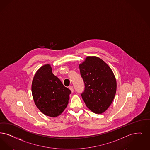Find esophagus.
<instances>
[{"mask_svg": "<svg viewBox=\"0 0 150 150\" xmlns=\"http://www.w3.org/2000/svg\"><path fill=\"white\" fill-rule=\"evenodd\" d=\"M69 88L70 89V90L71 91L72 93L74 92V89H73V87L72 86H69Z\"/></svg>", "mask_w": 150, "mask_h": 150, "instance_id": "esophagus-1", "label": "esophagus"}]
</instances>
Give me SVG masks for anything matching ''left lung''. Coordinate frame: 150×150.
Instances as JSON below:
<instances>
[{
  "label": "left lung",
  "mask_w": 150,
  "mask_h": 150,
  "mask_svg": "<svg viewBox=\"0 0 150 150\" xmlns=\"http://www.w3.org/2000/svg\"><path fill=\"white\" fill-rule=\"evenodd\" d=\"M85 84L81 96L87 107L96 114H101L112 103L117 90L115 76L105 62L96 57H87L79 64Z\"/></svg>",
  "instance_id": "1"
}]
</instances>
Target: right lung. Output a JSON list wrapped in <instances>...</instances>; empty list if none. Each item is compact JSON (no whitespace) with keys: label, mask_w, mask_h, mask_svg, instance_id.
<instances>
[{"label":"right lung","mask_w":150,"mask_h":150,"mask_svg":"<svg viewBox=\"0 0 150 150\" xmlns=\"http://www.w3.org/2000/svg\"><path fill=\"white\" fill-rule=\"evenodd\" d=\"M31 90L38 108L51 117H57L64 110L71 93V91L53 74L49 64L43 65L36 73Z\"/></svg>","instance_id":"1"}]
</instances>
